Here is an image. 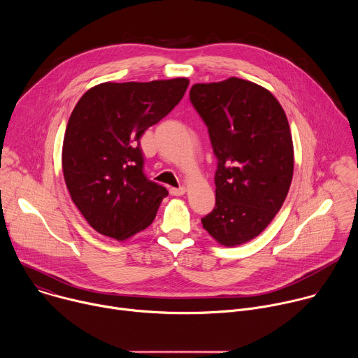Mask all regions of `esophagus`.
Here are the masks:
<instances>
[{
    "mask_svg": "<svg viewBox=\"0 0 358 358\" xmlns=\"http://www.w3.org/2000/svg\"><path fill=\"white\" fill-rule=\"evenodd\" d=\"M185 191H187V188H185V187H178V188L171 187V188H170V194H171V195H176V196L184 195V194H185Z\"/></svg>",
    "mask_w": 358,
    "mask_h": 358,
    "instance_id": "34e87169",
    "label": "esophagus"
}]
</instances>
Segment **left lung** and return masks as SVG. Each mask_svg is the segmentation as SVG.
I'll list each match as a JSON object with an SVG mask.
<instances>
[{"mask_svg":"<svg viewBox=\"0 0 358 358\" xmlns=\"http://www.w3.org/2000/svg\"><path fill=\"white\" fill-rule=\"evenodd\" d=\"M191 103L208 127L214 155L215 208L201 220L218 243L257 238L282 208L293 177V141L278 99L239 78L195 83Z\"/></svg>","mask_w":358,"mask_h":358,"instance_id":"obj_1","label":"left lung"}]
</instances>
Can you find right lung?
<instances>
[{
  "mask_svg": "<svg viewBox=\"0 0 358 358\" xmlns=\"http://www.w3.org/2000/svg\"><path fill=\"white\" fill-rule=\"evenodd\" d=\"M189 80L105 82L76 103L64 137L62 170L83 218L126 241L155 221L169 191L143 173L140 138L182 99Z\"/></svg>",
  "mask_w": 358,
  "mask_h": 358,
  "instance_id": "right-lung-1",
  "label": "right lung"
}]
</instances>
